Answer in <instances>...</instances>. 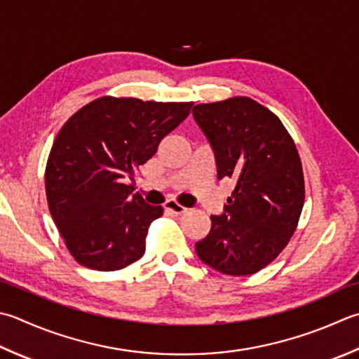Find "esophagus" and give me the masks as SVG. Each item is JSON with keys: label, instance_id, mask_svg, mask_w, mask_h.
I'll return each mask as SVG.
<instances>
[{"label": "esophagus", "instance_id": "34e87169", "mask_svg": "<svg viewBox=\"0 0 359 359\" xmlns=\"http://www.w3.org/2000/svg\"><path fill=\"white\" fill-rule=\"evenodd\" d=\"M165 210H168V212L175 215V216H180V215L188 213V208L179 205V203L175 202V201H166L165 202Z\"/></svg>", "mask_w": 359, "mask_h": 359}]
</instances>
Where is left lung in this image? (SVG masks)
<instances>
[{"label":"left lung","mask_w":359,"mask_h":359,"mask_svg":"<svg viewBox=\"0 0 359 359\" xmlns=\"http://www.w3.org/2000/svg\"><path fill=\"white\" fill-rule=\"evenodd\" d=\"M193 116L213 147L217 179L233 180L224 213L212 216L196 254L226 276H250L296 231L305 201L297 147L278 116L248 96L198 104Z\"/></svg>","instance_id":"obj_1"}]
</instances>
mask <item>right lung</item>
Masks as SVG:
<instances>
[{
    "instance_id": "right-lung-1",
    "label": "right lung",
    "mask_w": 359,
    "mask_h": 359,
    "mask_svg": "<svg viewBox=\"0 0 359 359\" xmlns=\"http://www.w3.org/2000/svg\"><path fill=\"white\" fill-rule=\"evenodd\" d=\"M191 105L102 96L62 126L48 157L45 188L49 213L77 263L118 271L143 257L147 230L163 208L132 194L126 180Z\"/></svg>"
}]
</instances>
